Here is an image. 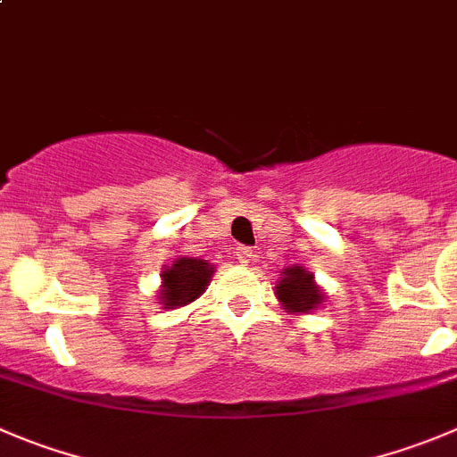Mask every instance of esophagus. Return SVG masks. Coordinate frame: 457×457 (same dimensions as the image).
<instances>
[{"label": "esophagus", "instance_id": "esophagus-1", "mask_svg": "<svg viewBox=\"0 0 457 457\" xmlns=\"http://www.w3.org/2000/svg\"><path fill=\"white\" fill-rule=\"evenodd\" d=\"M251 255H253V251H251L249 246H237V249H236V258H237V262H240V264L249 262Z\"/></svg>", "mask_w": 457, "mask_h": 457}]
</instances>
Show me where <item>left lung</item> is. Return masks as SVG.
Segmentation results:
<instances>
[{"mask_svg":"<svg viewBox=\"0 0 457 457\" xmlns=\"http://www.w3.org/2000/svg\"><path fill=\"white\" fill-rule=\"evenodd\" d=\"M276 298L280 301L282 310L289 314H312L325 303V294L314 280V273L305 267H287L276 285Z\"/></svg>","mask_w":457,"mask_h":457,"instance_id":"8db88e82","label":"left lung"}]
</instances>
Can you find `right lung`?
I'll list each match as a JSON object with an SVG mask.
<instances>
[{
  "mask_svg": "<svg viewBox=\"0 0 457 457\" xmlns=\"http://www.w3.org/2000/svg\"><path fill=\"white\" fill-rule=\"evenodd\" d=\"M215 273V264L202 258L179 255L166 264L161 271V287L156 291V301L161 310H177V307L190 305L206 291Z\"/></svg>",
  "mask_w": 457,
  "mask_h": 457,
  "instance_id": "add662e5",
  "label": "right lung"
}]
</instances>
